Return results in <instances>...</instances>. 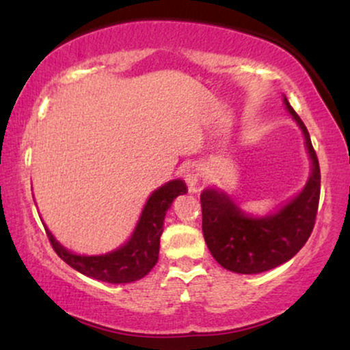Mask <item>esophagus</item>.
<instances>
[{
  "label": "esophagus",
  "mask_w": 350,
  "mask_h": 350,
  "mask_svg": "<svg viewBox=\"0 0 350 350\" xmlns=\"http://www.w3.org/2000/svg\"><path fill=\"white\" fill-rule=\"evenodd\" d=\"M200 178H202V167L198 166V164H191L184 170V179H186L189 187L198 186Z\"/></svg>",
  "instance_id": "34e87169"
}]
</instances>
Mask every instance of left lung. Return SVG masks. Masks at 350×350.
I'll return each mask as SVG.
<instances>
[{
    "instance_id": "obj_1",
    "label": "left lung",
    "mask_w": 350,
    "mask_h": 350,
    "mask_svg": "<svg viewBox=\"0 0 350 350\" xmlns=\"http://www.w3.org/2000/svg\"><path fill=\"white\" fill-rule=\"evenodd\" d=\"M284 103L303 130L312 161L303 191L276 214L258 219L245 215L224 192L206 189L200 194L202 232L208 250L217 263L234 273L253 275L280 267L304 247L314 228L321 192L319 161L306 126L286 98Z\"/></svg>"
}]
</instances>
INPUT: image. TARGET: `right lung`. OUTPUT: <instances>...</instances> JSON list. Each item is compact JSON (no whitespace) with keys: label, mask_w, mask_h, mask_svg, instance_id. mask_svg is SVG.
Returning <instances> with one entry per match:
<instances>
[{"label":"right lung","mask_w":350,"mask_h":350,"mask_svg":"<svg viewBox=\"0 0 350 350\" xmlns=\"http://www.w3.org/2000/svg\"><path fill=\"white\" fill-rule=\"evenodd\" d=\"M186 192V184L180 179L170 180L156 189L143 208L131 239L118 250L105 255H75L64 248L46 228L47 239L60 258L82 275L115 284L142 280L158 262L159 239L163 234V222L167 208L171 207L172 200Z\"/></svg>","instance_id":"obj_1"}]
</instances>
